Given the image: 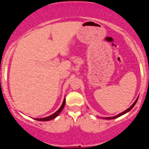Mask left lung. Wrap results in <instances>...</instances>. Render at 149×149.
Wrapping results in <instances>:
<instances>
[{
    "instance_id": "left-lung-1",
    "label": "left lung",
    "mask_w": 149,
    "mask_h": 149,
    "mask_svg": "<svg viewBox=\"0 0 149 149\" xmlns=\"http://www.w3.org/2000/svg\"><path fill=\"white\" fill-rule=\"evenodd\" d=\"M138 99H139V97H137V99L135 100V101L133 102V104L131 106V107L129 108H127V110H125L124 112H122V113H120V114H118V115H116V116H113V117H107V118H104L103 117L102 118H104V119H105V120H110V119H114V118H118V117H120V116H122V115H123V114H126V113L127 112H130V111L132 109V108L134 107V106L135 105V104L136 103H137V100H138Z\"/></svg>"
}]
</instances>
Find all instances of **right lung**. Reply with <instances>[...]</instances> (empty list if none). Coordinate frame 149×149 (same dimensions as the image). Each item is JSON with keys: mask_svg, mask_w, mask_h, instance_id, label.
Listing matches in <instances>:
<instances>
[{"mask_svg": "<svg viewBox=\"0 0 149 149\" xmlns=\"http://www.w3.org/2000/svg\"><path fill=\"white\" fill-rule=\"evenodd\" d=\"M65 104V99L64 98V101L62 102V104L61 107H60V108L56 112H54L53 114L49 116L46 117V118H35V120H36L37 121H41V122H44V121H49V120H51L52 119H54L56 117L58 116V115L60 112H61V111L62 110L63 108H64V106Z\"/></svg>", "mask_w": 149, "mask_h": 149, "instance_id": "right-lung-1", "label": "right lung"}]
</instances>
